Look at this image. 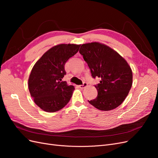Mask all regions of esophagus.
Returning <instances> with one entry per match:
<instances>
[{"label":"esophagus","mask_w":158,"mask_h":158,"mask_svg":"<svg viewBox=\"0 0 158 158\" xmlns=\"http://www.w3.org/2000/svg\"><path fill=\"white\" fill-rule=\"evenodd\" d=\"M87 85H88V84H87V83L84 82L82 85H79V88H81V89H84V88H85V87H86Z\"/></svg>","instance_id":"obj_1"}]
</instances>
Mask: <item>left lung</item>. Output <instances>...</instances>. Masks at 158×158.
<instances>
[{
	"mask_svg": "<svg viewBox=\"0 0 158 158\" xmlns=\"http://www.w3.org/2000/svg\"><path fill=\"white\" fill-rule=\"evenodd\" d=\"M79 52L87 63L92 77L101 78L95 85L98 96L89 103L101 111L117 108L132 87L131 66L117 51L98 42L82 45Z\"/></svg>",
	"mask_w": 158,
	"mask_h": 158,
	"instance_id": "obj_1",
	"label": "left lung"
}]
</instances>
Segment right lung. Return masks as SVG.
<instances>
[{"mask_svg":"<svg viewBox=\"0 0 158 158\" xmlns=\"http://www.w3.org/2000/svg\"><path fill=\"white\" fill-rule=\"evenodd\" d=\"M80 45L60 44L43 55L33 66L28 79L31 96L38 107L49 113L56 112L67 104L74 87L62 78L64 65L79 50Z\"/></svg>","mask_w":158,"mask_h":158,"instance_id":"obj_1","label":"right lung"}]
</instances>
